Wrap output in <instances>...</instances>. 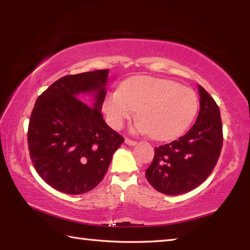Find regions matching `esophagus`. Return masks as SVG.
<instances>
[{"instance_id": "obj_1", "label": "esophagus", "mask_w": 250, "mask_h": 250, "mask_svg": "<svg viewBox=\"0 0 250 250\" xmlns=\"http://www.w3.org/2000/svg\"><path fill=\"white\" fill-rule=\"evenodd\" d=\"M125 145H128V146H135V145H137V141L131 140V139L126 138L125 140Z\"/></svg>"}]
</instances>
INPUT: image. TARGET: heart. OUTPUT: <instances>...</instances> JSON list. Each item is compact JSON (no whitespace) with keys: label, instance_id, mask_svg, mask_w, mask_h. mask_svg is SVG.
Returning <instances> with one entry per match:
<instances>
[{"label":"heart","instance_id":"b5f03b06","mask_svg":"<svg viewBox=\"0 0 250 250\" xmlns=\"http://www.w3.org/2000/svg\"><path fill=\"white\" fill-rule=\"evenodd\" d=\"M138 109V131L151 133L156 140H170L192 124L198 98L193 90L172 80L139 76L126 80L104 101V111L115 129L121 128Z\"/></svg>","mask_w":250,"mask_h":250}]
</instances>
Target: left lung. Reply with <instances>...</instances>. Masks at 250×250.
Wrapping results in <instances>:
<instances>
[{
	"label": "left lung",
	"instance_id": "8db88e82",
	"mask_svg": "<svg viewBox=\"0 0 250 250\" xmlns=\"http://www.w3.org/2000/svg\"><path fill=\"white\" fill-rule=\"evenodd\" d=\"M200 112L188 133L167 145L156 146L146 177L156 191L180 195L202 184L213 172L223 146L221 112L202 86Z\"/></svg>",
	"mask_w": 250,
	"mask_h": 250
}]
</instances>
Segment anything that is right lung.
<instances>
[{
	"mask_svg": "<svg viewBox=\"0 0 250 250\" xmlns=\"http://www.w3.org/2000/svg\"><path fill=\"white\" fill-rule=\"evenodd\" d=\"M109 69L67 75L35 103L27 131L36 172L59 192L78 195L96 188L125 139L105 124L101 108ZM94 94V106L77 98Z\"/></svg>",
	"mask_w": 250,
	"mask_h": 250,
	"instance_id": "right-lung-1",
	"label": "right lung"
}]
</instances>
